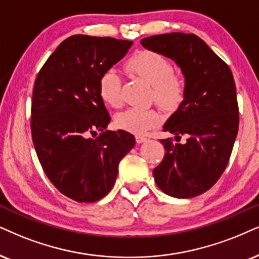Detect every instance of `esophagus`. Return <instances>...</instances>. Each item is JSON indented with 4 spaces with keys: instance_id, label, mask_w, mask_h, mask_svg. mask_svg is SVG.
<instances>
[{
    "instance_id": "34e87169",
    "label": "esophagus",
    "mask_w": 259,
    "mask_h": 259,
    "mask_svg": "<svg viewBox=\"0 0 259 259\" xmlns=\"http://www.w3.org/2000/svg\"><path fill=\"white\" fill-rule=\"evenodd\" d=\"M147 140H148V139H147V137H145V136H141V135L136 136V142L137 143H143V142H146Z\"/></svg>"
}]
</instances>
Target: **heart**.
<instances>
[{
    "mask_svg": "<svg viewBox=\"0 0 259 259\" xmlns=\"http://www.w3.org/2000/svg\"><path fill=\"white\" fill-rule=\"evenodd\" d=\"M126 70L152 84V97L160 106L175 110L185 94V78L173 70L168 58L155 51H140L129 58ZM99 96L111 107L122 105V83L116 70L109 69L99 80ZM160 113L154 109H127L114 118L119 129L134 134H143L160 122Z\"/></svg>",
    "mask_w": 259,
    "mask_h": 259,
    "instance_id": "heart-1",
    "label": "heart"
}]
</instances>
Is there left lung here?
I'll list each match as a JSON object with an SVG mask.
<instances>
[{
	"instance_id": "8db88e82",
	"label": "left lung",
	"mask_w": 259,
	"mask_h": 259,
	"mask_svg": "<svg viewBox=\"0 0 259 259\" xmlns=\"http://www.w3.org/2000/svg\"><path fill=\"white\" fill-rule=\"evenodd\" d=\"M141 44L175 61L186 83L184 99L163 124L177 142L182 136L186 142L160 140L166 153L153 169L154 181L172 197H195L219 181L233 149L239 127L233 74L196 34L152 35Z\"/></svg>"
}]
</instances>
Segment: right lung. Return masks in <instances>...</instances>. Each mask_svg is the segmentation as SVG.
<instances>
[{
  "instance_id": "1",
  "label": "right lung",
  "mask_w": 259,
  "mask_h": 259,
  "mask_svg": "<svg viewBox=\"0 0 259 259\" xmlns=\"http://www.w3.org/2000/svg\"><path fill=\"white\" fill-rule=\"evenodd\" d=\"M133 41L75 34L58 45L35 78L32 140L45 175L76 202L99 201L112 189L118 165L135 146L130 133L106 130L111 117L99 96L101 75ZM100 131L96 140L91 133Z\"/></svg>"
}]
</instances>
